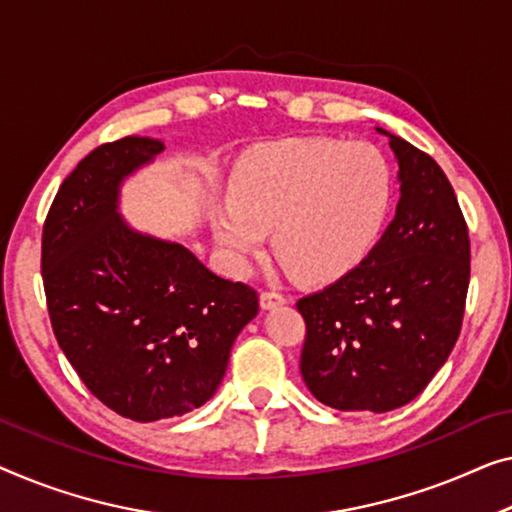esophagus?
I'll list each match as a JSON object with an SVG mask.
<instances>
[{
  "mask_svg": "<svg viewBox=\"0 0 512 512\" xmlns=\"http://www.w3.org/2000/svg\"><path fill=\"white\" fill-rule=\"evenodd\" d=\"M285 294L280 292H273V289H266V292L259 294V305H262L264 310H271V308H278V305L285 303Z\"/></svg>",
  "mask_w": 512,
  "mask_h": 512,
  "instance_id": "34e87169",
  "label": "esophagus"
}]
</instances>
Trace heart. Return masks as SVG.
<instances>
[{
	"label": "heart",
	"mask_w": 512,
	"mask_h": 512,
	"mask_svg": "<svg viewBox=\"0 0 512 512\" xmlns=\"http://www.w3.org/2000/svg\"><path fill=\"white\" fill-rule=\"evenodd\" d=\"M391 209L393 172L375 144L287 137L236 167L211 227L234 271L248 269L273 230V253L294 278L333 282L372 253Z\"/></svg>",
	"instance_id": "heart-1"
}]
</instances>
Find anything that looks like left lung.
<instances>
[{
  "label": "left lung",
  "instance_id": "8db88e82",
  "mask_svg": "<svg viewBox=\"0 0 512 512\" xmlns=\"http://www.w3.org/2000/svg\"><path fill=\"white\" fill-rule=\"evenodd\" d=\"M388 135L400 202L372 253L322 292L299 299L301 375L326 407L398 409L446 363L462 329L471 246L467 220L437 160Z\"/></svg>",
  "mask_w": 512,
  "mask_h": 512
}]
</instances>
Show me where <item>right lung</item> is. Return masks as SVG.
Wrapping results in <instances>:
<instances>
[{
    "instance_id": "add662e5",
    "label": "right lung",
    "mask_w": 512,
    "mask_h": 512,
    "mask_svg": "<svg viewBox=\"0 0 512 512\" xmlns=\"http://www.w3.org/2000/svg\"><path fill=\"white\" fill-rule=\"evenodd\" d=\"M163 149L151 137L96 147L59 186L41 243L61 352L105 407L137 423L202 407L259 310L253 287L119 218V183Z\"/></svg>"
}]
</instances>
